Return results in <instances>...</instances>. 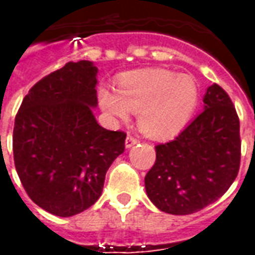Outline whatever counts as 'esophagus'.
<instances>
[{
    "label": "esophagus",
    "mask_w": 255,
    "mask_h": 255,
    "mask_svg": "<svg viewBox=\"0 0 255 255\" xmlns=\"http://www.w3.org/2000/svg\"><path fill=\"white\" fill-rule=\"evenodd\" d=\"M136 143H138V139L133 138V136H131V135H128L127 139H126V147L129 149V147H132V146H135Z\"/></svg>",
    "instance_id": "1"
}]
</instances>
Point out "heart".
I'll use <instances>...</instances> for the list:
<instances>
[{"label":"heart","mask_w":255,"mask_h":255,"mask_svg":"<svg viewBox=\"0 0 255 255\" xmlns=\"http://www.w3.org/2000/svg\"><path fill=\"white\" fill-rule=\"evenodd\" d=\"M199 98L195 80L168 69L129 73L117 82L116 91L101 87L98 102L106 116L127 122L138 113L140 131L151 138H171L190 122Z\"/></svg>","instance_id":"obj_1"}]
</instances>
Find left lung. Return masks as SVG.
Masks as SVG:
<instances>
[{"label":"left lung","instance_id":"left-lung-1","mask_svg":"<svg viewBox=\"0 0 255 255\" xmlns=\"http://www.w3.org/2000/svg\"><path fill=\"white\" fill-rule=\"evenodd\" d=\"M239 165V117L228 94L213 84L203 97V111L173 140L155 146L146 194L165 213H195L224 195Z\"/></svg>","mask_w":255,"mask_h":255}]
</instances>
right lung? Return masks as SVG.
Masks as SVG:
<instances>
[{
	"instance_id": "obj_1",
	"label": "right lung",
	"mask_w": 255,
	"mask_h": 255,
	"mask_svg": "<svg viewBox=\"0 0 255 255\" xmlns=\"http://www.w3.org/2000/svg\"><path fill=\"white\" fill-rule=\"evenodd\" d=\"M98 69L68 63L34 84L14 119L13 158L28 197L49 213L71 217L94 205L106 171L124 151L126 133L95 120Z\"/></svg>"
}]
</instances>
